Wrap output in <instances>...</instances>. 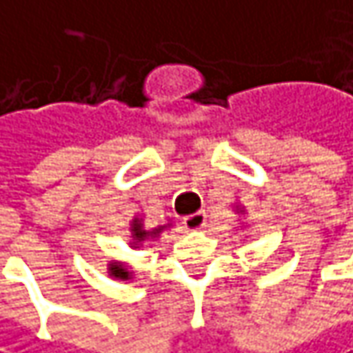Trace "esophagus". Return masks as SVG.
Here are the masks:
<instances>
[{
    "label": "esophagus",
    "mask_w": 353,
    "mask_h": 353,
    "mask_svg": "<svg viewBox=\"0 0 353 353\" xmlns=\"http://www.w3.org/2000/svg\"><path fill=\"white\" fill-rule=\"evenodd\" d=\"M183 224H185L188 230H200V228H204V226H206V212L200 210V212H196V214L185 216V218H183Z\"/></svg>",
    "instance_id": "obj_1"
}]
</instances>
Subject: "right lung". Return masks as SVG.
<instances>
[{
  "instance_id": "1",
  "label": "right lung",
  "mask_w": 353,
  "mask_h": 353,
  "mask_svg": "<svg viewBox=\"0 0 353 353\" xmlns=\"http://www.w3.org/2000/svg\"><path fill=\"white\" fill-rule=\"evenodd\" d=\"M133 230H135V232H133V234H135L133 239H135L137 242L143 241L145 236H147V232H145V230H141V224H137V220H135V224H133ZM159 230H161V228H157L155 232H159ZM111 272L114 274V276H119V279H127V274H129V272L125 271L121 265H112Z\"/></svg>"
}]
</instances>
